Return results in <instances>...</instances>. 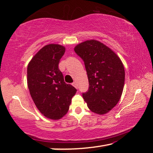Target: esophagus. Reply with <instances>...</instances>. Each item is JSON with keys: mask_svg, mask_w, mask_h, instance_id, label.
Wrapping results in <instances>:
<instances>
[{"mask_svg": "<svg viewBox=\"0 0 153 153\" xmlns=\"http://www.w3.org/2000/svg\"><path fill=\"white\" fill-rule=\"evenodd\" d=\"M72 85L74 87H75L76 88H78V84H77V83H76V82H73L72 83Z\"/></svg>", "mask_w": 153, "mask_h": 153, "instance_id": "obj_1", "label": "esophagus"}]
</instances>
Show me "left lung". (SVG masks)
Returning <instances> with one entry per match:
<instances>
[{"label": "left lung", "instance_id": "8db88e82", "mask_svg": "<svg viewBox=\"0 0 153 153\" xmlns=\"http://www.w3.org/2000/svg\"><path fill=\"white\" fill-rule=\"evenodd\" d=\"M74 51L84 62L89 89L83 97L89 109L104 115L118 104L125 84L120 58L109 47L95 39L77 45Z\"/></svg>", "mask_w": 153, "mask_h": 153}]
</instances>
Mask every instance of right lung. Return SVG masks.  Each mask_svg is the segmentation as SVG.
<instances>
[{
	"label": "right lung",
	"mask_w": 153,
	"mask_h": 153,
	"mask_svg": "<svg viewBox=\"0 0 153 153\" xmlns=\"http://www.w3.org/2000/svg\"><path fill=\"white\" fill-rule=\"evenodd\" d=\"M65 47L56 44L43 47L28 65L27 83L31 97L43 116L58 120L68 113L76 89L65 82L58 69Z\"/></svg>",
	"instance_id": "add662e5"
}]
</instances>
